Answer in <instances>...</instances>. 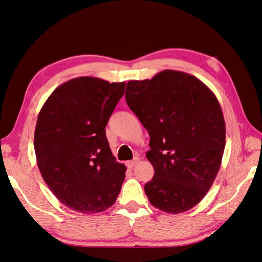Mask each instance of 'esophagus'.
Masks as SVG:
<instances>
[{"label":"esophagus","mask_w":262,"mask_h":262,"mask_svg":"<svg viewBox=\"0 0 262 262\" xmlns=\"http://www.w3.org/2000/svg\"><path fill=\"white\" fill-rule=\"evenodd\" d=\"M138 158H135L134 160H131V161H126V167L127 168H134V167L137 165V162H138Z\"/></svg>","instance_id":"34e87169"}]
</instances>
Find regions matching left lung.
I'll use <instances>...</instances> for the list:
<instances>
[{
	"label": "left lung",
	"instance_id": "8db88e82",
	"mask_svg": "<svg viewBox=\"0 0 262 262\" xmlns=\"http://www.w3.org/2000/svg\"><path fill=\"white\" fill-rule=\"evenodd\" d=\"M125 98L151 137L146 158L154 177L145 184L153 207L168 213L194 208L217 177L225 122L217 97L188 73L166 70L131 80Z\"/></svg>",
	"mask_w": 262,
	"mask_h": 262
}]
</instances>
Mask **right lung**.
<instances>
[{"instance_id": "add662e5", "label": "right lung", "mask_w": 262, "mask_h": 262, "mask_svg": "<svg viewBox=\"0 0 262 262\" xmlns=\"http://www.w3.org/2000/svg\"><path fill=\"white\" fill-rule=\"evenodd\" d=\"M124 89L125 82L72 79L51 94L38 115V168L55 197L75 211H104L121 192L126 167L111 153L105 126Z\"/></svg>"}]
</instances>
